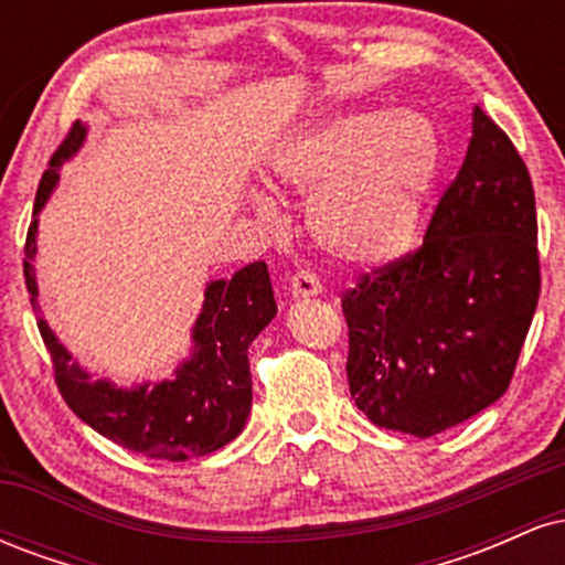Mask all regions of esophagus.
I'll use <instances>...</instances> for the list:
<instances>
[{"label": "esophagus", "instance_id": "obj_1", "mask_svg": "<svg viewBox=\"0 0 565 565\" xmlns=\"http://www.w3.org/2000/svg\"><path fill=\"white\" fill-rule=\"evenodd\" d=\"M321 281L319 276L313 274V270L308 268H300L295 270V276L289 278V291L295 297H313V295H321Z\"/></svg>", "mask_w": 565, "mask_h": 565}]
</instances>
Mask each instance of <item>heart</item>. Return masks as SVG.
I'll list each match as a JSON object with an SVG mask.
<instances>
[{
    "label": "heart",
    "instance_id": "heart-1",
    "mask_svg": "<svg viewBox=\"0 0 565 565\" xmlns=\"http://www.w3.org/2000/svg\"><path fill=\"white\" fill-rule=\"evenodd\" d=\"M440 164L423 114L364 108L305 129L278 157V178L313 196L310 228L345 263H387L417 242Z\"/></svg>",
    "mask_w": 565,
    "mask_h": 565
}]
</instances>
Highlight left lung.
Here are the masks:
<instances>
[{
	"instance_id": "8db88e82",
	"label": "left lung",
	"mask_w": 565,
	"mask_h": 565,
	"mask_svg": "<svg viewBox=\"0 0 565 565\" xmlns=\"http://www.w3.org/2000/svg\"><path fill=\"white\" fill-rule=\"evenodd\" d=\"M540 289L531 174L476 106L425 242L342 291L355 406L417 438L476 417L510 387Z\"/></svg>"
}]
</instances>
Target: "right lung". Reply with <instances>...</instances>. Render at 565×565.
I'll list each match as a JSON object with an SVG mask.
<instances>
[{"instance_id":"right-lung-1","label":"right lung","mask_w":565,"mask_h":565,"mask_svg":"<svg viewBox=\"0 0 565 565\" xmlns=\"http://www.w3.org/2000/svg\"><path fill=\"white\" fill-rule=\"evenodd\" d=\"M84 140V127L74 121L47 172L39 180L34 215L44 206L57 180V167ZM23 276L36 327L53 361L55 385L71 412L93 430L125 449L153 459L183 462L191 457L217 451L242 433L252 408L249 345L276 316L274 287L263 260L244 265L228 281L206 287L204 308L193 329V359L178 369V377L159 385H140L135 391L89 382V374L71 361L66 348L50 332L36 305V220H31L23 246Z\"/></svg>"}]
</instances>
